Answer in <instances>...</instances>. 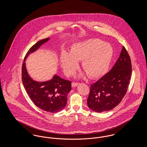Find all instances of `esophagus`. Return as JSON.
I'll use <instances>...</instances> for the list:
<instances>
[{"mask_svg": "<svg viewBox=\"0 0 147 147\" xmlns=\"http://www.w3.org/2000/svg\"><path fill=\"white\" fill-rule=\"evenodd\" d=\"M79 84V83H76V82H73L71 83V86L72 87H75V86H77V85Z\"/></svg>", "mask_w": 147, "mask_h": 147, "instance_id": "obj_1", "label": "esophagus"}]
</instances>
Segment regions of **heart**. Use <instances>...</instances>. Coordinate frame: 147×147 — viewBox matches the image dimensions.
Listing matches in <instances>:
<instances>
[{"label":"heart","mask_w":147,"mask_h":147,"mask_svg":"<svg viewBox=\"0 0 147 147\" xmlns=\"http://www.w3.org/2000/svg\"><path fill=\"white\" fill-rule=\"evenodd\" d=\"M113 49L108 43L91 38L74 44L69 53L63 51L61 62L64 71L71 75L76 70L77 62L82 61V67L88 77L98 78L104 76L110 66Z\"/></svg>","instance_id":"obj_1"}]
</instances>
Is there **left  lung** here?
<instances>
[{"mask_svg": "<svg viewBox=\"0 0 147 147\" xmlns=\"http://www.w3.org/2000/svg\"><path fill=\"white\" fill-rule=\"evenodd\" d=\"M132 76L130 57L123 46L112 69L91 84L87 100L88 107L94 111L105 112L117 106L126 95Z\"/></svg>", "mask_w": 147, "mask_h": 147, "instance_id": "8db88e82", "label": "left lung"}]
</instances>
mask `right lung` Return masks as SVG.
<instances>
[{
  "label": "right lung",
  "instance_id": "right-lung-1",
  "mask_svg": "<svg viewBox=\"0 0 147 147\" xmlns=\"http://www.w3.org/2000/svg\"><path fill=\"white\" fill-rule=\"evenodd\" d=\"M49 38H45L33 45L26 54L22 65V81L28 94L35 105L46 112L55 113L62 110L71 89V82L55 75L49 81L37 82L29 77L25 61L30 53L38 49Z\"/></svg>",
  "mask_w": 147,
  "mask_h": 147
}]
</instances>
